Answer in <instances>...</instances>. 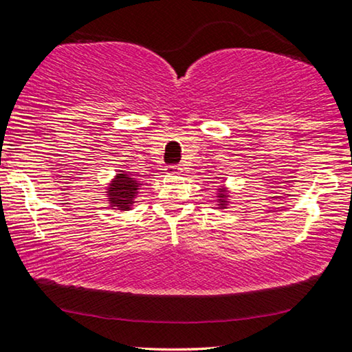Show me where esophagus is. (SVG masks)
Masks as SVG:
<instances>
[{
  "label": "esophagus",
  "instance_id": "obj_1",
  "mask_svg": "<svg viewBox=\"0 0 352 352\" xmlns=\"http://www.w3.org/2000/svg\"><path fill=\"white\" fill-rule=\"evenodd\" d=\"M167 174H172V175H178V174H182V166H169L167 167Z\"/></svg>",
  "mask_w": 352,
  "mask_h": 352
}]
</instances>
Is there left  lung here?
I'll list each match as a JSON object with an SVG mask.
<instances>
[{
	"label": "left lung",
	"mask_w": 352,
	"mask_h": 352,
	"mask_svg": "<svg viewBox=\"0 0 352 352\" xmlns=\"http://www.w3.org/2000/svg\"><path fill=\"white\" fill-rule=\"evenodd\" d=\"M231 202V197H230V192H228V188L225 185H220L217 188V209H228V206H230Z\"/></svg>",
	"instance_id": "obj_1"
}]
</instances>
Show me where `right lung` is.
Listing matches in <instances>:
<instances>
[{
  "mask_svg": "<svg viewBox=\"0 0 352 352\" xmlns=\"http://www.w3.org/2000/svg\"><path fill=\"white\" fill-rule=\"evenodd\" d=\"M142 185L143 183L137 180L132 174L120 170V174H116L111 178L110 183H108L105 191L110 209L120 212L131 210L132 206L135 204V197L138 191H140Z\"/></svg>",
  "mask_w": 352,
  "mask_h": 352,
  "instance_id": "right-lung-1",
  "label": "right lung"
}]
</instances>
